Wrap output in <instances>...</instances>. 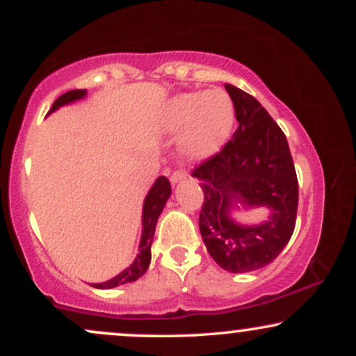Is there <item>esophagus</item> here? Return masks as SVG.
<instances>
[{
	"label": "esophagus",
	"instance_id": "esophagus-1",
	"mask_svg": "<svg viewBox=\"0 0 356 356\" xmlns=\"http://www.w3.org/2000/svg\"><path fill=\"white\" fill-rule=\"evenodd\" d=\"M186 170L184 169H175L172 174H170V182L172 184H177V182H181V181H184V179H186Z\"/></svg>",
	"mask_w": 356,
	"mask_h": 356
}]
</instances>
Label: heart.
Instances as JSON below:
<instances>
[{
    "mask_svg": "<svg viewBox=\"0 0 356 356\" xmlns=\"http://www.w3.org/2000/svg\"><path fill=\"white\" fill-rule=\"evenodd\" d=\"M236 110L224 90L182 93L165 110L167 130H184L181 150L189 161H204L216 154L231 136Z\"/></svg>",
    "mask_w": 356,
    "mask_h": 356,
    "instance_id": "1",
    "label": "heart"
}]
</instances>
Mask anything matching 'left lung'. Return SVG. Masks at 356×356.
I'll return each instance as SVG.
<instances>
[{"instance_id": "8db88e82", "label": "left lung", "mask_w": 356, "mask_h": 356, "mask_svg": "<svg viewBox=\"0 0 356 356\" xmlns=\"http://www.w3.org/2000/svg\"><path fill=\"white\" fill-rule=\"evenodd\" d=\"M238 129L218 154L195 165L204 202L199 229L207 252L229 273L268 266L291 239L298 211V177L288 140L266 108L234 85ZM234 202L268 205L272 216L259 227H241L229 218Z\"/></svg>"}]
</instances>
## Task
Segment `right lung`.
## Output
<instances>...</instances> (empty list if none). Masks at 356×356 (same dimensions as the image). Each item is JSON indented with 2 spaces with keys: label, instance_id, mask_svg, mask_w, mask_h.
Segmentation results:
<instances>
[{
  "label": "right lung",
  "instance_id": "right-lung-1",
  "mask_svg": "<svg viewBox=\"0 0 356 356\" xmlns=\"http://www.w3.org/2000/svg\"><path fill=\"white\" fill-rule=\"evenodd\" d=\"M85 93H87L85 90H70V92L63 93V95H60L58 99L53 102V107L50 112L61 107V105L70 104V102L81 99V97H85ZM170 192L172 191H170L169 179L164 177V175H161V177L155 181L152 189L149 191V194H147V197H145L144 216H142L144 232H142V241H140V246H138V256L136 257V261L132 263V266L124 269L120 275L112 277L110 281L93 284L95 288L110 289V288H115V286H120L125 283H132V281L138 280V277H140L147 271V268H149V264H150V246H152L155 224H157L159 216H161L162 209H164Z\"/></svg>",
  "mask_w": 356,
  "mask_h": 356
}]
</instances>
